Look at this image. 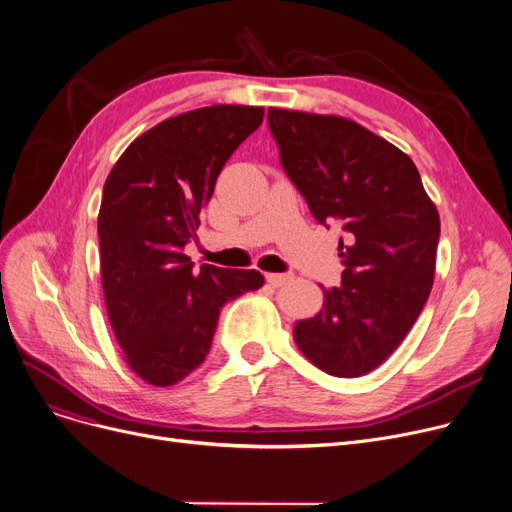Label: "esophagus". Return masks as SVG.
Returning a JSON list of instances; mask_svg holds the SVG:
<instances>
[{"mask_svg":"<svg viewBox=\"0 0 512 512\" xmlns=\"http://www.w3.org/2000/svg\"><path fill=\"white\" fill-rule=\"evenodd\" d=\"M264 279H266L268 285L283 287V285H289V283L293 281V275H273V273H266Z\"/></svg>","mask_w":512,"mask_h":512,"instance_id":"34e87169","label":"esophagus"}]
</instances>
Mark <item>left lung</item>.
Listing matches in <instances>:
<instances>
[{"instance_id": "left-lung-1", "label": "left lung", "mask_w": 512, "mask_h": 512, "mask_svg": "<svg viewBox=\"0 0 512 512\" xmlns=\"http://www.w3.org/2000/svg\"><path fill=\"white\" fill-rule=\"evenodd\" d=\"M281 165L318 223L343 229L341 287L293 326L314 366L355 378L409 333L434 283L440 217L413 161L347 117L268 109Z\"/></svg>"}]
</instances>
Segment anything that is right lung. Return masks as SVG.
Wrapping results in <instances>:
<instances>
[{
    "label": "right lung",
    "instance_id": "1",
    "mask_svg": "<svg viewBox=\"0 0 512 512\" xmlns=\"http://www.w3.org/2000/svg\"><path fill=\"white\" fill-rule=\"evenodd\" d=\"M264 117L262 107H202L150 128L117 159L99 210L101 281L113 335L148 384L171 386L210 351L221 308L262 287L258 270L194 262L200 210L235 148Z\"/></svg>",
    "mask_w": 512,
    "mask_h": 512
}]
</instances>
